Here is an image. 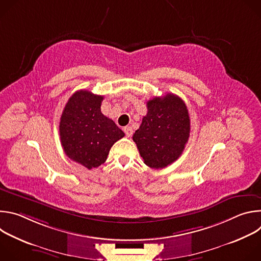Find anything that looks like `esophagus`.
<instances>
[{
	"label": "esophagus",
	"instance_id": "34e87169",
	"mask_svg": "<svg viewBox=\"0 0 261 261\" xmlns=\"http://www.w3.org/2000/svg\"><path fill=\"white\" fill-rule=\"evenodd\" d=\"M124 132H125V134H126L128 137H130V136L133 134V130H132V128L129 127V126L124 127Z\"/></svg>",
	"mask_w": 261,
	"mask_h": 261
}]
</instances>
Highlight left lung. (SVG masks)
<instances>
[{"instance_id":"1","label":"left lung","mask_w":261,"mask_h":261,"mask_svg":"<svg viewBox=\"0 0 261 261\" xmlns=\"http://www.w3.org/2000/svg\"><path fill=\"white\" fill-rule=\"evenodd\" d=\"M147 114L133 134L143 162L164 168L178 159L190 135L187 106L176 95L166 94L146 102Z\"/></svg>"}]
</instances>
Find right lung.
<instances>
[{"label":"right lung","mask_w":261,"mask_h":261,"mask_svg":"<svg viewBox=\"0 0 261 261\" xmlns=\"http://www.w3.org/2000/svg\"><path fill=\"white\" fill-rule=\"evenodd\" d=\"M103 96L81 90L68 100L61 116L60 137L65 154L88 169L103 164L125 133L101 113Z\"/></svg>","instance_id":"obj_1"}]
</instances>
